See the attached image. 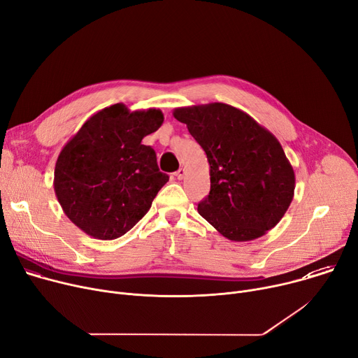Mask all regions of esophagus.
I'll list each match as a JSON object with an SVG mask.
<instances>
[{
  "label": "esophagus",
  "instance_id": "34e87169",
  "mask_svg": "<svg viewBox=\"0 0 358 358\" xmlns=\"http://www.w3.org/2000/svg\"><path fill=\"white\" fill-rule=\"evenodd\" d=\"M175 176L180 180V179H183V176H185V169L183 168H180L178 172H175Z\"/></svg>",
  "mask_w": 358,
  "mask_h": 358
}]
</instances>
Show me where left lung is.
I'll return each mask as SVG.
<instances>
[{
	"mask_svg": "<svg viewBox=\"0 0 358 358\" xmlns=\"http://www.w3.org/2000/svg\"><path fill=\"white\" fill-rule=\"evenodd\" d=\"M173 116L208 156L210 192L197 205L202 217L233 242L255 241L282 220L296 176L270 131L222 102L176 108Z\"/></svg>",
	"mask_w": 358,
	"mask_h": 358,
	"instance_id": "8db88e82",
	"label": "left lung"
}]
</instances>
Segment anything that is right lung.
Wrapping results in <instances>:
<instances>
[{"label": "right lung", "instance_id": "right-lung-1", "mask_svg": "<svg viewBox=\"0 0 358 358\" xmlns=\"http://www.w3.org/2000/svg\"><path fill=\"white\" fill-rule=\"evenodd\" d=\"M161 109L115 103L94 113L59 152L54 190L66 217L101 241L131 230L169 180L142 139L164 124Z\"/></svg>", "mask_w": 358, "mask_h": 358}]
</instances>
